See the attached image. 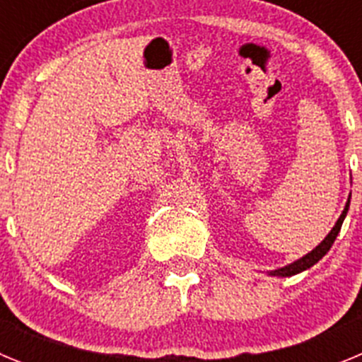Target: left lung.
<instances>
[{
	"instance_id": "1",
	"label": "left lung",
	"mask_w": 362,
	"mask_h": 362,
	"mask_svg": "<svg viewBox=\"0 0 362 362\" xmlns=\"http://www.w3.org/2000/svg\"><path fill=\"white\" fill-rule=\"evenodd\" d=\"M348 209H350V199H348L346 206H344L343 214H341V217H339V219H337V223H335V226H334V228H332V232L328 233V235H326L325 241H322L321 245L315 246V248H313V250L310 252V254H306L305 257L297 259L296 263L288 264V267H284V268H279V270L270 272V276H277V277H290V276H296V274H299V272L308 270L310 267H313V264L317 263L319 259L325 257L326 252L330 250L332 245H334V241H335V238H337L339 230H341V226H343V221H344V217H346Z\"/></svg>"
}]
</instances>
